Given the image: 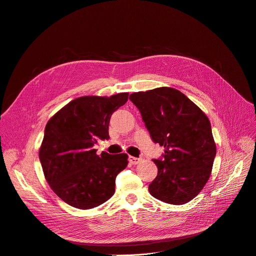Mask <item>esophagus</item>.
<instances>
[{"instance_id":"34e87169","label":"esophagus","mask_w":256,"mask_h":256,"mask_svg":"<svg viewBox=\"0 0 256 256\" xmlns=\"http://www.w3.org/2000/svg\"><path fill=\"white\" fill-rule=\"evenodd\" d=\"M141 161H142L141 158H136V157H132V156L129 157V162L131 164H138Z\"/></svg>"}]
</instances>
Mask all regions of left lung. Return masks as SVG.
Wrapping results in <instances>:
<instances>
[{
  "instance_id": "obj_1",
  "label": "left lung",
  "mask_w": 256,
  "mask_h": 256,
  "mask_svg": "<svg viewBox=\"0 0 256 256\" xmlns=\"http://www.w3.org/2000/svg\"><path fill=\"white\" fill-rule=\"evenodd\" d=\"M129 99L141 112L154 143L164 147L154 159L158 175L150 193L168 204L182 205L202 191L212 174L216 152L210 122L182 92L157 88L136 92Z\"/></svg>"
}]
</instances>
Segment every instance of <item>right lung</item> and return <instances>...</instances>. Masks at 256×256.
<instances>
[{
	"label": "right lung",
	"instance_id": "add662e5",
	"mask_svg": "<svg viewBox=\"0 0 256 256\" xmlns=\"http://www.w3.org/2000/svg\"><path fill=\"white\" fill-rule=\"evenodd\" d=\"M128 92L82 96L68 102L46 125L40 159L53 192L74 208L90 209L115 192V178L128 164V154L100 156L94 144L109 138L112 113L128 100Z\"/></svg>",
	"mask_w": 256,
	"mask_h": 256
}]
</instances>
